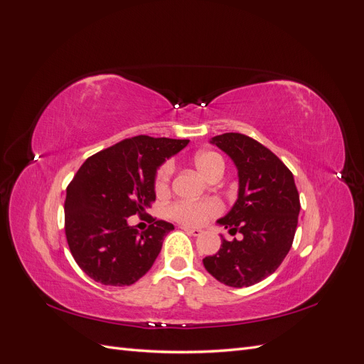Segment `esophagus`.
I'll use <instances>...</instances> for the list:
<instances>
[{"mask_svg": "<svg viewBox=\"0 0 364 364\" xmlns=\"http://www.w3.org/2000/svg\"><path fill=\"white\" fill-rule=\"evenodd\" d=\"M181 229H183L186 234L194 235V237H199V235L202 234V230H200V229H194V228H188V226H182Z\"/></svg>", "mask_w": 364, "mask_h": 364, "instance_id": "obj_1", "label": "esophagus"}]
</instances>
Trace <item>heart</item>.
Instances as JSON below:
<instances>
[{
  "mask_svg": "<svg viewBox=\"0 0 364 364\" xmlns=\"http://www.w3.org/2000/svg\"><path fill=\"white\" fill-rule=\"evenodd\" d=\"M196 168L200 171L202 176L211 181L215 176H223L225 173V161L215 151H199L194 158ZM174 173L173 162H164L155 174V191L158 194L167 193L170 188V182ZM222 211V206L215 200H203V202H176L168 206L167 214L176 222L188 226L203 225L206 220L215 217Z\"/></svg>",
  "mask_w": 364,
  "mask_h": 364,
  "instance_id": "b5f03b06",
  "label": "heart"
}]
</instances>
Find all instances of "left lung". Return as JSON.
I'll use <instances>...</instances> for the list:
<instances>
[{"label":"left lung","instance_id":"1","mask_svg":"<svg viewBox=\"0 0 364 364\" xmlns=\"http://www.w3.org/2000/svg\"><path fill=\"white\" fill-rule=\"evenodd\" d=\"M211 142L234 161L240 182L235 205L217 223L243 238H223L215 255L203 258V266L229 287H250L287 257L301 211L299 193L293 173L261 142L234 132Z\"/></svg>","mask_w":364,"mask_h":364}]
</instances>
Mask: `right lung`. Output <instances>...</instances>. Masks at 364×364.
Instances as JSON below:
<instances>
[{"label": "right lung", "mask_w": 364, "mask_h": 364, "mask_svg": "<svg viewBox=\"0 0 364 364\" xmlns=\"http://www.w3.org/2000/svg\"><path fill=\"white\" fill-rule=\"evenodd\" d=\"M188 139L139 135L87 158L67 188L65 235L79 267L95 282L114 287L135 284L159 255L174 226L153 218L142 232L129 226L155 202L159 165Z\"/></svg>", "instance_id": "right-lung-1"}]
</instances>
